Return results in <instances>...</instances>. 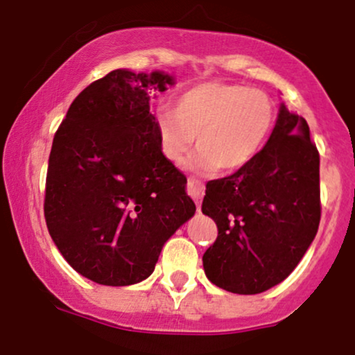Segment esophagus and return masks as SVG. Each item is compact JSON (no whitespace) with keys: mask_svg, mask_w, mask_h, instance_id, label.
<instances>
[{"mask_svg":"<svg viewBox=\"0 0 355 355\" xmlns=\"http://www.w3.org/2000/svg\"><path fill=\"white\" fill-rule=\"evenodd\" d=\"M187 194L198 204L204 198V185L200 184L198 178H189L187 180Z\"/></svg>","mask_w":355,"mask_h":355,"instance_id":"esophagus-1","label":"esophagus"}]
</instances>
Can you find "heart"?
<instances>
[{"label":"heart","mask_w":355,"mask_h":355,"mask_svg":"<svg viewBox=\"0 0 355 355\" xmlns=\"http://www.w3.org/2000/svg\"><path fill=\"white\" fill-rule=\"evenodd\" d=\"M277 121L266 92L239 84L207 82L175 99L173 111L157 116L164 157L180 164L198 137L194 164L199 170H239L256 159Z\"/></svg>","instance_id":"1"}]
</instances>
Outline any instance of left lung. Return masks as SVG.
Instances as JSON below:
<instances>
[{
    "instance_id": "left-lung-1",
    "label": "left lung",
    "mask_w": 355,
    "mask_h": 355,
    "mask_svg": "<svg viewBox=\"0 0 355 355\" xmlns=\"http://www.w3.org/2000/svg\"><path fill=\"white\" fill-rule=\"evenodd\" d=\"M202 213L218 227L202 256L211 284L252 295L284 282L321 218L320 153L307 121L282 105L259 156L230 177L207 182Z\"/></svg>"
}]
</instances>
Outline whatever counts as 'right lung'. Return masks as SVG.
I'll return each mask as SVG.
<instances>
[{"label":"right lung","mask_w":355,"mask_h":355,"mask_svg":"<svg viewBox=\"0 0 355 355\" xmlns=\"http://www.w3.org/2000/svg\"><path fill=\"white\" fill-rule=\"evenodd\" d=\"M171 84L163 71H110L73 99L53 139L46 225L67 263L99 285L146 280L164 242L196 213L149 113V94Z\"/></svg>","instance_id":"obj_1"}]
</instances>
